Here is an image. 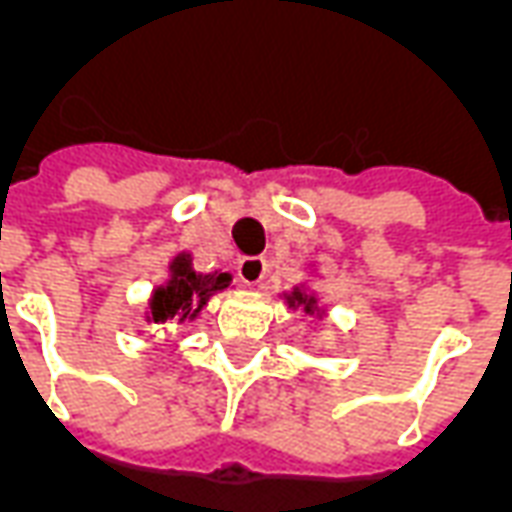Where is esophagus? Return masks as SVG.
<instances>
[{"mask_svg":"<svg viewBox=\"0 0 512 512\" xmlns=\"http://www.w3.org/2000/svg\"><path fill=\"white\" fill-rule=\"evenodd\" d=\"M266 277V260L263 257H244L238 260V279L246 288H255Z\"/></svg>","mask_w":512,"mask_h":512,"instance_id":"34e87169","label":"esophagus"}]
</instances>
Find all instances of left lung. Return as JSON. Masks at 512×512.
I'll return each mask as SVG.
<instances>
[{
  "instance_id": "1",
  "label": "left lung",
  "mask_w": 512,
  "mask_h": 512,
  "mask_svg": "<svg viewBox=\"0 0 512 512\" xmlns=\"http://www.w3.org/2000/svg\"><path fill=\"white\" fill-rule=\"evenodd\" d=\"M285 299H288V307H293V310H296V307H301V310L307 312V315H321L318 299H315L312 293H307L304 288H293L288 296H285Z\"/></svg>"
}]
</instances>
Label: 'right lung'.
<instances>
[{
    "label": "right lung",
    "mask_w": 512,
    "mask_h": 512,
    "mask_svg": "<svg viewBox=\"0 0 512 512\" xmlns=\"http://www.w3.org/2000/svg\"><path fill=\"white\" fill-rule=\"evenodd\" d=\"M224 288H230V274H219V271L197 274L194 266H191L189 252H180L169 263L167 282L153 290L147 321L167 323L172 318L178 323L194 321L213 293H219Z\"/></svg>",
    "instance_id": "add662e5"
}]
</instances>
